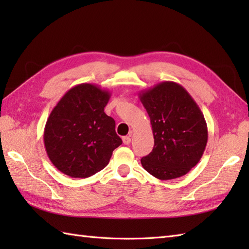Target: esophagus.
I'll return each mask as SVG.
<instances>
[{
	"label": "esophagus",
	"mask_w": 249,
	"mask_h": 249,
	"mask_svg": "<svg viewBox=\"0 0 249 249\" xmlns=\"http://www.w3.org/2000/svg\"><path fill=\"white\" fill-rule=\"evenodd\" d=\"M130 141H131V138H130L129 136L123 137V143H124V144H129Z\"/></svg>",
	"instance_id": "1"
}]
</instances>
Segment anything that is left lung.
Instances as JSON below:
<instances>
[{"instance_id":"obj_1","label":"left lung","mask_w":249,"mask_h":249,"mask_svg":"<svg viewBox=\"0 0 249 249\" xmlns=\"http://www.w3.org/2000/svg\"><path fill=\"white\" fill-rule=\"evenodd\" d=\"M139 98L154 136V147L141 158L142 167L160 179L185 176L199 162L208 142V126L199 106L172 81L139 93Z\"/></svg>"}]
</instances>
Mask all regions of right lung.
Wrapping results in <instances>:
<instances>
[{
	"instance_id": "1",
	"label": "right lung",
	"mask_w": 249,
	"mask_h": 249,
	"mask_svg": "<svg viewBox=\"0 0 249 249\" xmlns=\"http://www.w3.org/2000/svg\"><path fill=\"white\" fill-rule=\"evenodd\" d=\"M110 93L81 83L65 93L51 111L44 143L54 167L71 178H86L108 165L122 144L114 120L105 113Z\"/></svg>"
}]
</instances>
